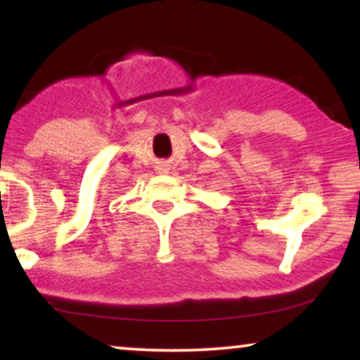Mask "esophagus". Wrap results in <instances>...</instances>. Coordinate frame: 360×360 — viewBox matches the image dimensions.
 <instances>
[{
	"label": "esophagus",
	"instance_id": "34e87169",
	"mask_svg": "<svg viewBox=\"0 0 360 360\" xmlns=\"http://www.w3.org/2000/svg\"><path fill=\"white\" fill-rule=\"evenodd\" d=\"M162 168H163V167H162ZM162 168H160V169H162Z\"/></svg>",
	"mask_w": 360,
	"mask_h": 360
}]
</instances>
